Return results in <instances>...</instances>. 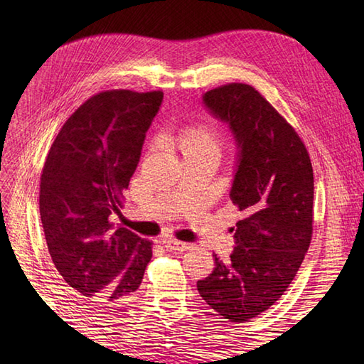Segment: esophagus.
<instances>
[{
  "label": "esophagus",
  "instance_id": "34e87169",
  "mask_svg": "<svg viewBox=\"0 0 364 364\" xmlns=\"http://www.w3.org/2000/svg\"><path fill=\"white\" fill-rule=\"evenodd\" d=\"M162 244H164V247L167 250L170 252H186L191 249V244L189 242H181V241H176V239H162Z\"/></svg>",
  "mask_w": 364,
  "mask_h": 364
}]
</instances>
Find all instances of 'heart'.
<instances>
[{"label": "heart", "mask_w": 364, "mask_h": 364, "mask_svg": "<svg viewBox=\"0 0 364 364\" xmlns=\"http://www.w3.org/2000/svg\"><path fill=\"white\" fill-rule=\"evenodd\" d=\"M183 151L222 153V136L211 125H196L184 129L180 136Z\"/></svg>", "instance_id": "b5f03b06"}]
</instances>
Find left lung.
Segmentation results:
<instances>
[{"label":"left lung","mask_w":364,"mask_h":364,"mask_svg":"<svg viewBox=\"0 0 364 364\" xmlns=\"http://www.w3.org/2000/svg\"><path fill=\"white\" fill-rule=\"evenodd\" d=\"M203 102L241 149L230 198L242 219L231 228L230 261L214 255L215 267L197 289L223 319L245 322L283 296L310 247L313 166L291 123L249 84H223Z\"/></svg>","instance_id":"1"}]
</instances>
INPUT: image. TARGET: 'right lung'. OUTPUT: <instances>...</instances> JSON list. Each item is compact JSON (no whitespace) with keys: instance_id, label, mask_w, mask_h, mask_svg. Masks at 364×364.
<instances>
[{"instance_id":"add662e5","label":"right lung","mask_w":364,"mask_h":364,"mask_svg":"<svg viewBox=\"0 0 364 364\" xmlns=\"http://www.w3.org/2000/svg\"><path fill=\"white\" fill-rule=\"evenodd\" d=\"M161 90H105L86 100L46 154L38 208L51 259L65 283L98 306H112L142 283L153 242L115 227Z\"/></svg>"}]
</instances>
